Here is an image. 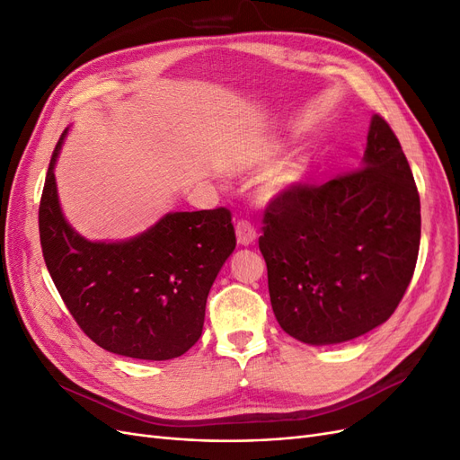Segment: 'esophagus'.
Here are the masks:
<instances>
[{"label": "esophagus", "instance_id": "esophagus-1", "mask_svg": "<svg viewBox=\"0 0 460 460\" xmlns=\"http://www.w3.org/2000/svg\"><path fill=\"white\" fill-rule=\"evenodd\" d=\"M235 235H238L240 245H252L257 240V230L252 222L242 218L238 220V225H235Z\"/></svg>", "mask_w": 460, "mask_h": 460}]
</instances>
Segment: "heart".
<instances>
[{
	"label": "heart",
	"mask_w": 460,
	"mask_h": 460,
	"mask_svg": "<svg viewBox=\"0 0 460 460\" xmlns=\"http://www.w3.org/2000/svg\"><path fill=\"white\" fill-rule=\"evenodd\" d=\"M261 161H264V157H262ZM301 174H303V166H301L299 163L291 164L289 169H286L284 172H280V174L272 178L270 190L274 191V190H280V188H284V186H288V184H291V182H297V180L301 178Z\"/></svg>",
	"instance_id": "b5f03b06"
}]
</instances>
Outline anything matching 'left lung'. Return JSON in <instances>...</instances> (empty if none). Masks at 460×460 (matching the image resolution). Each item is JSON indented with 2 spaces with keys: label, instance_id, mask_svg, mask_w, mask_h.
<instances>
[{
  "label": "left lung",
  "instance_id": "obj_1",
  "mask_svg": "<svg viewBox=\"0 0 460 460\" xmlns=\"http://www.w3.org/2000/svg\"><path fill=\"white\" fill-rule=\"evenodd\" d=\"M262 225L272 311L291 338L330 345L384 324L420 247L419 190L389 124L372 117L360 169L284 188Z\"/></svg>",
  "mask_w": 460,
  "mask_h": 460
}]
</instances>
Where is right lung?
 Instances as JSON below:
<instances>
[{
    "instance_id": "1",
    "label": "right lung",
    "mask_w": 460,
    "mask_h": 460,
    "mask_svg": "<svg viewBox=\"0 0 460 460\" xmlns=\"http://www.w3.org/2000/svg\"><path fill=\"white\" fill-rule=\"evenodd\" d=\"M53 149L40 199V243L51 280L86 336L122 357L169 360L203 332L205 303L235 247L232 213H169L127 242H88L65 220Z\"/></svg>"
}]
</instances>
